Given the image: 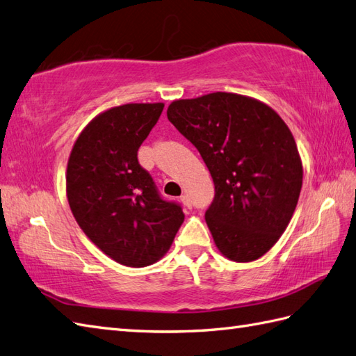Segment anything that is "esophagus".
Returning a JSON list of instances; mask_svg holds the SVG:
<instances>
[{
    "label": "esophagus",
    "mask_w": 356,
    "mask_h": 356,
    "mask_svg": "<svg viewBox=\"0 0 356 356\" xmlns=\"http://www.w3.org/2000/svg\"><path fill=\"white\" fill-rule=\"evenodd\" d=\"M180 202L181 203H184V206H185V208H188V209H191V200H189V197H188V194H184V195H181L180 197Z\"/></svg>",
    "instance_id": "obj_1"
}]
</instances>
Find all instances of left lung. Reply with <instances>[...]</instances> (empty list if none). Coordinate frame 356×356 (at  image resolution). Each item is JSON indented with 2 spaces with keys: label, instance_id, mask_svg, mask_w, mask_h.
Instances as JSON below:
<instances>
[{
  "label": "left lung",
  "instance_id": "1",
  "mask_svg": "<svg viewBox=\"0 0 356 356\" xmlns=\"http://www.w3.org/2000/svg\"><path fill=\"white\" fill-rule=\"evenodd\" d=\"M167 115L213 179L204 218L217 249L235 262L259 259L285 232L300 195L303 167L291 130L268 104L234 92L176 100Z\"/></svg>",
  "mask_w": 356,
  "mask_h": 356
}]
</instances>
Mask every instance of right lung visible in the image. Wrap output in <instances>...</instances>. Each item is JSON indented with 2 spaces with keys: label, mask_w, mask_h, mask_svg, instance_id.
<instances>
[{
  "label": "right lung",
  "mask_w": 356,
  "mask_h": 356,
  "mask_svg": "<svg viewBox=\"0 0 356 356\" xmlns=\"http://www.w3.org/2000/svg\"><path fill=\"white\" fill-rule=\"evenodd\" d=\"M163 106L127 103L98 113L80 131L66 167V197L77 225L127 267L163 258L185 220L179 204L162 200L138 162V148Z\"/></svg>",
  "instance_id": "1"
}]
</instances>
